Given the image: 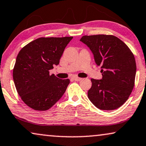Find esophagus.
<instances>
[{"instance_id": "obj_1", "label": "esophagus", "mask_w": 146, "mask_h": 146, "mask_svg": "<svg viewBox=\"0 0 146 146\" xmlns=\"http://www.w3.org/2000/svg\"><path fill=\"white\" fill-rule=\"evenodd\" d=\"M73 80H74V81H81V80L82 79L80 77H77V76H73V77H72V78H71Z\"/></svg>"}]
</instances>
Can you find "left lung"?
<instances>
[{
    "instance_id": "obj_1",
    "label": "left lung",
    "mask_w": 146,
    "mask_h": 146,
    "mask_svg": "<svg viewBox=\"0 0 146 146\" xmlns=\"http://www.w3.org/2000/svg\"><path fill=\"white\" fill-rule=\"evenodd\" d=\"M90 48L102 78L91 79L88 98L100 110H112L128 99L134 87V55L122 40L112 35L83 36L80 40Z\"/></svg>"
}]
</instances>
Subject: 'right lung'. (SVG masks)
<instances>
[{"label": "right lung", "mask_w": 146, "mask_h": 146, "mask_svg": "<svg viewBox=\"0 0 146 146\" xmlns=\"http://www.w3.org/2000/svg\"><path fill=\"white\" fill-rule=\"evenodd\" d=\"M73 37L40 38L21 49L13 69L16 91L32 109H50L61 98L70 83L50 75L53 65H58L65 47Z\"/></svg>", "instance_id": "add662e5"}]
</instances>
